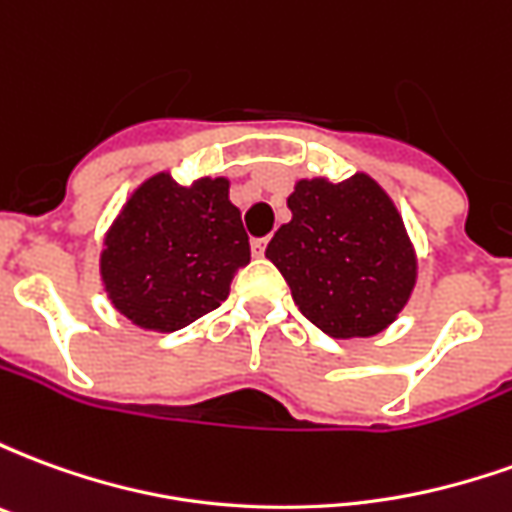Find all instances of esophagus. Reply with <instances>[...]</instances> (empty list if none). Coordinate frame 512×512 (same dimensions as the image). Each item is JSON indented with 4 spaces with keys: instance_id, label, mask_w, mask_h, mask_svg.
<instances>
[{
    "instance_id": "34e87169",
    "label": "esophagus",
    "mask_w": 512,
    "mask_h": 512,
    "mask_svg": "<svg viewBox=\"0 0 512 512\" xmlns=\"http://www.w3.org/2000/svg\"><path fill=\"white\" fill-rule=\"evenodd\" d=\"M266 244H268V238H252V255L255 257L266 255Z\"/></svg>"
}]
</instances>
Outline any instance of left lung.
Instances as JSON below:
<instances>
[{
  "label": "left lung",
  "mask_w": 512,
  "mask_h": 512,
  "mask_svg": "<svg viewBox=\"0 0 512 512\" xmlns=\"http://www.w3.org/2000/svg\"><path fill=\"white\" fill-rule=\"evenodd\" d=\"M266 257L293 301L329 337H373L395 321L417 282V255L376 180H299Z\"/></svg>",
  "instance_id": "left-lung-1"
}]
</instances>
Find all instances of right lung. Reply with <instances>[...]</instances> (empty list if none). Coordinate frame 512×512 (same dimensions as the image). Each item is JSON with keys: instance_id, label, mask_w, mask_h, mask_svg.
Segmentation results:
<instances>
[{"instance_id": "obj_1", "label": "right lung", "mask_w": 512, "mask_h": 512, "mask_svg": "<svg viewBox=\"0 0 512 512\" xmlns=\"http://www.w3.org/2000/svg\"><path fill=\"white\" fill-rule=\"evenodd\" d=\"M224 178L180 186L161 172L131 194L109 227L101 279L128 321L178 332L216 310L235 271L249 263L241 211Z\"/></svg>"}]
</instances>
